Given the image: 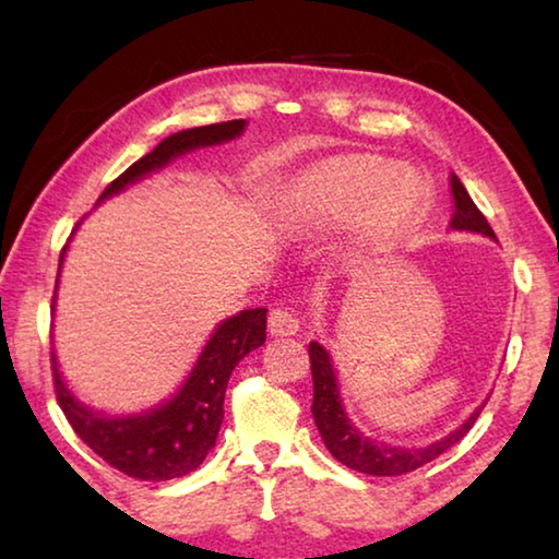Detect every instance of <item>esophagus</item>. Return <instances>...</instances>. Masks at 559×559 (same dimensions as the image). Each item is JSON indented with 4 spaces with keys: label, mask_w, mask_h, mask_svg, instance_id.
<instances>
[{
    "label": "esophagus",
    "mask_w": 559,
    "mask_h": 559,
    "mask_svg": "<svg viewBox=\"0 0 559 559\" xmlns=\"http://www.w3.org/2000/svg\"><path fill=\"white\" fill-rule=\"evenodd\" d=\"M300 330V320L288 308H276L269 316V333L273 337H290Z\"/></svg>",
    "instance_id": "34e87169"
}]
</instances>
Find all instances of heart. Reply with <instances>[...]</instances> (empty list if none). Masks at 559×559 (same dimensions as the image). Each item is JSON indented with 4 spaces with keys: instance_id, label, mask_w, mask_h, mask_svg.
<instances>
[{
    "instance_id": "obj_1",
    "label": "heart",
    "mask_w": 559,
    "mask_h": 559,
    "mask_svg": "<svg viewBox=\"0 0 559 559\" xmlns=\"http://www.w3.org/2000/svg\"><path fill=\"white\" fill-rule=\"evenodd\" d=\"M293 204L310 224L355 222V253L380 251L416 229L424 214L419 177L374 157H337L310 165L293 182Z\"/></svg>"
}]
</instances>
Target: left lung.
I'll list each match as a JSON object with an SVG mask.
<instances>
[{"mask_svg": "<svg viewBox=\"0 0 559 559\" xmlns=\"http://www.w3.org/2000/svg\"><path fill=\"white\" fill-rule=\"evenodd\" d=\"M449 185L453 197V214L449 229L480 234L496 241V234L486 222V216L478 212V206L473 204L466 187L461 185V179L453 173L449 177ZM308 353L310 372H313V406H310V412H313L320 439H323L328 451L333 453L343 466L367 473V476H402V473H409L424 466V463L441 456L443 451L466 437L473 421L478 419L480 409L486 406V402L476 406V409L468 414L466 421L459 424V427L449 431L447 437L427 443V447H394V443L370 439L365 431H359L355 427L353 419H349L343 396H340L337 370L328 349L320 345L318 340H313V343L308 345Z\"/></svg>", "mask_w": 559, "mask_h": 559, "instance_id": "obj_1", "label": "left lung"}]
</instances>
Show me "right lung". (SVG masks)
<instances>
[{
	"instance_id": "right-lung-1",
	"label": "right lung",
	"mask_w": 559,
	"mask_h": 559,
	"mask_svg": "<svg viewBox=\"0 0 559 559\" xmlns=\"http://www.w3.org/2000/svg\"><path fill=\"white\" fill-rule=\"evenodd\" d=\"M246 126H249L246 120H229L175 132V135L165 138L153 153L143 155L118 179H112L106 192L98 197V204L157 173V169L167 167L177 157L194 153L200 147L229 143V140L241 135ZM66 249L69 246H63L61 251L59 276ZM56 290H59V281H56ZM51 310L56 313V293ZM266 308H251L222 320L206 340L185 382L177 386V392L155 406L132 414H106L81 402L66 384L53 347L51 362L56 400H59L66 419L83 443H88L112 468L140 480H173L187 476L206 459V453L214 449L216 437H219L224 421V394L234 367L251 349L266 343Z\"/></svg>"
}]
</instances>
